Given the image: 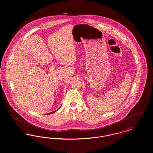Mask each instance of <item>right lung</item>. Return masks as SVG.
I'll use <instances>...</instances> for the list:
<instances>
[{
	"label": "right lung",
	"instance_id": "obj_1",
	"mask_svg": "<svg viewBox=\"0 0 153 153\" xmlns=\"http://www.w3.org/2000/svg\"><path fill=\"white\" fill-rule=\"evenodd\" d=\"M57 110H55L54 111H53V112H51V113H48V114H47L46 115H49V114H52V113H54V112H55V111H56Z\"/></svg>",
	"mask_w": 153,
	"mask_h": 153
}]
</instances>
